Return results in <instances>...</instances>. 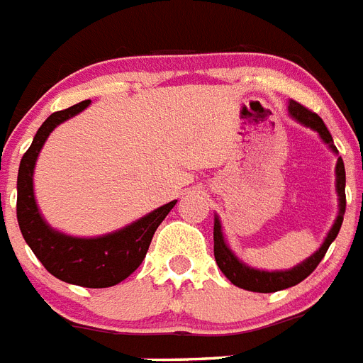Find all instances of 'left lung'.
Listing matches in <instances>:
<instances>
[{
    "instance_id": "1",
    "label": "left lung",
    "mask_w": 363,
    "mask_h": 363,
    "mask_svg": "<svg viewBox=\"0 0 363 363\" xmlns=\"http://www.w3.org/2000/svg\"><path fill=\"white\" fill-rule=\"evenodd\" d=\"M289 110H291L292 118H296L300 123L311 127L320 135L326 144L332 147L333 152H337V147L333 146L332 135L324 125V121L320 120V116L315 114L313 110L306 108L303 104L296 103V101H291L289 104ZM335 174H337V195H339V217L335 225L330 230L328 238L324 240L323 247L318 249L317 253L309 257L306 262H301L296 268L289 269V272H260V269H253L245 266L243 262L232 255L230 249L227 247V243L223 240L221 225H219V219L216 217V225H213V255H216V262L219 266L225 277H227L230 283H234L240 289H245V291L253 292H277L283 291V289H289V286H294L298 283L306 279L307 275H311L315 272V268L318 266V262L324 259V255L328 251L330 243L335 240V236L339 234V228H341V223H343V213L345 206H347V196H345V164L343 159H337V167H335Z\"/></svg>"
}]
</instances>
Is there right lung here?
Returning a JSON list of instances; mask_svg holds the SVG:
<instances>
[{
	"mask_svg": "<svg viewBox=\"0 0 363 363\" xmlns=\"http://www.w3.org/2000/svg\"><path fill=\"white\" fill-rule=\"evenodd\" d=\"M88 104L89 101H82L65 110H57L39 127L31 146L20 161L16 219L26 243L54 277L71 285L106 289L127 279L140 266L153 234L168 216V211L172 210L176 200L161 206L123 230L89 240L60 234L43 221L33 199V167L37 155L52 129L82 112Z\"/></svg>",
	"mask_w": 363,
	"mask_h": 363,
	"instance_id": "obj_1",
	"label": "right lung"
}]
</instances>
